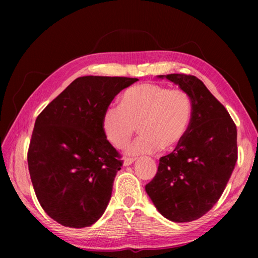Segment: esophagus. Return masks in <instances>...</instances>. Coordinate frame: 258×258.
Masks as SVG:
<instances>
[{"instance_id":"obj_1","label":"esophagus","mask_w":258,"mask_h":258,"mask_svg":"<svg viewBox=\"0 0 258 258\" xmlns=\"http://www.w3.org/2000/svg\"><path fill=\"white\" fill-rule=\"evenodd\" d=\"M136 160L135 158H131V157H125L124 158V166H128V165H131V164H133L134 162H135Z\"/></svg>"}]
</instances>
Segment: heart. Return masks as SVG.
I'll return each instance as SVG.
<instances>
[{"instance_id": "heart-1", "label": "heart", "mask_w": 258, "mask_h": 258, "mask_svg": "<svg viewBox=\"0 0 258 258\" xmlns=\"http://www.w3.org/2000/svg\"><path fill=\"white\" fill-rule=\"evenodd\" d=\"M193 104L183 90L154 83L130 87L120 105L108 106L103 115V131L113 146L124 149L139 127L141 136L127 147L130 155H150L172 150L189 128Z\"/></svg>"}]
</instances>
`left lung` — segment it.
Segmentation results:
<instances>
[{
	"label": "left lung",
	"mask_w": 258,
	"mask_h": 258,
	"mask_svg": "<svg viewBox=\"0 0 258 258\" xmlns=\"http://www.w3.org/2000/svg\"><path fill=\"white\" fill-rule=\"evenodd\" d=\"M165 78L189 95L193 113L185 139L160 158L145 190L167 220L195 221L220 200L237 162V130L227 109L193 75Z\"/></svg>",
	"instance_id": "obj_1"
}]
</instances>
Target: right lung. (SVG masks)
Wrapping results in <instances>:
<instances>
[{"mask_svg":"<svg viewBox=\"0 0 258 258\" xmlns=\"http://www.w3.org/2000/svg\"><path fill=\"white\" fill-rule=\"evenodd\" d=\"M138 79L82 76L38 115L27 164L43 210L63 226L82 228L100 218L123 165L103 131L113 98Z\"/></svg>","mask_w":258,"mask_h":258,"instance_id":"add662e5","label":"right lung"}]
</instances>
